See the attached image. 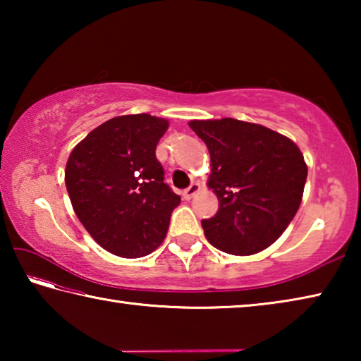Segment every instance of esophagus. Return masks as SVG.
Here are the masks:
<instances>
[{
  "instance_id": "obj_1",
  "label": "esophagus",
  "mask_w": 361,
  "mask_h": 361,
  "mask_svg": "<svg viewBox=\"0 0 361 361\" xmlns=\"http://www.w3.org/2000/svg\"><path fill=\"white\" fill-rule=\"evenodd\" d=\"M200 189V186L197 185V183H192L191 186H189L188 189H185V191H183V197H185L186 200H191L194 195H195V192H197Z\"/></svg>"
}]
</instances>
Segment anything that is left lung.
Returning <instances> with one entry per match:
<instances>
[{
  "mask_svg": "<svg viewBox=\"0 0 361 361\" xmlns=\"http://www.w3.org/2000/svg\"><path fill=\"white\" fill-rule=\"evenodd\" d=\"M210 152L209 186L216 215L204 234L224 253L248 256L272 245L301 205L307 166L295 142L264 126L232 118L191 121Z\"/></svg>",
  "mask_w": 361,
  "mask_h": 361,
  "instance_id": "obj_1",
  "label": "left lung"
}]
</instances>
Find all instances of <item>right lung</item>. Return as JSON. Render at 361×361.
<instances>
[{"label": "right lung", "mask_w": 361, "mask_h": 361, "mask_svg": "<svg viewBox=\"0 0 361 361\" xmlns=\"http://www.w3.org/2000/svg\"><path fill=\"white\" fill-rule=\"evenodd\" d=\"M169 121L151 114L118 116L71 151L65 185L85 231L106 252L142 258L166 239L181 199L164 183L156 146Z\"/></svg>", "instance_id": "obj_1"}]
</instances>
